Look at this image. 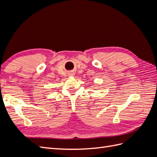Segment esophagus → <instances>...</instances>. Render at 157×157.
<instances>
[{"instance_id":"esophagus-1","label":"esophagus","mask_w":157,"mask_h":157,"mask_svg":"<svg viewBox=\"0 0 157 157\" xmlns=\"http://www.w3.org/2000/svg\"><path fill=\"white\" fill-rule=\"evenodd\" d=\"M74 75L73 73H71V75Z\"/></svg>"}]
</instances>
